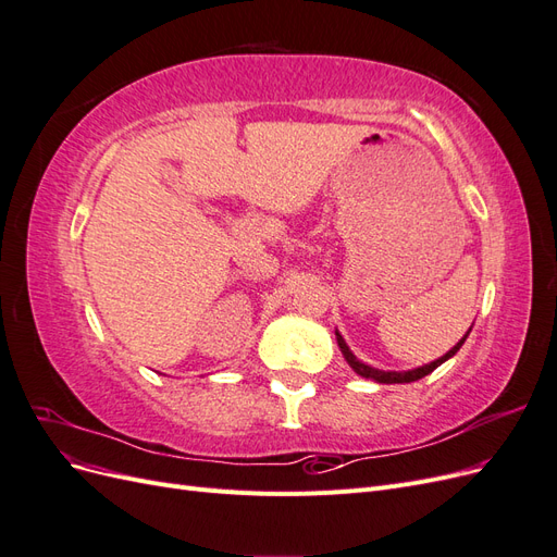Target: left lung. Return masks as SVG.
<instances>
[{"instance_id":"1","label":"left lung","mask_w":557,"mask_h":557,"mask_svg":"<svg viewBox=\"0 0 557 557\" xmlns=\"http://www.w3.org/2000/svg\"><path fill=\"white\" fill-rule=\"evenodd\" d=\"M469 334V332H467ZM467 334L462 336V339L455 344L444 358H440V360H434V362H430V364H425V367H418V369H411V372H379V369H374V367H369V364H362L356 356H352L350 352V348L346 346V342L342 339V334L336 332V344H339V348H342V352H344V358H346V362L356 369V372L360 374V376H364V379H372V381H379V383H411V381H418V379H423V376H428V374H432L436 367H440L442 362H446L448 358H453L455 352L460 350V346L465 344V339H467Z\"/></svg>"}]
</instances>
